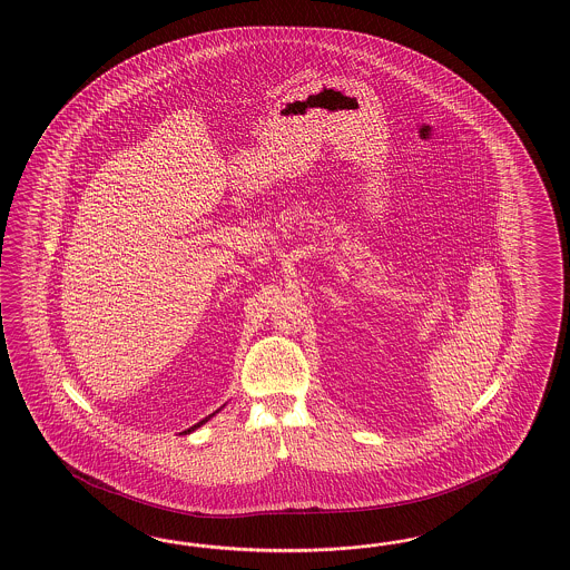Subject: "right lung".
I'll return each instance as SVG.
<instances>
[{"label": "right lung", "mask_w": 570, "mask_h": 570, "mask_svg": "<svg viewBox=\"0 0 570 570\" xmlns=\"http://www.w3.org/2000/svg\"><path fill=\"white\" fill-rule=\"evenodd\" d=\"M207 419H209V416H207ZM207 419H203V421H199V423H197V425H193V428H190V430H186L185 433H190V431L197 430V428H200V425H203V423H205V421H207Z\"/></svg>", "instance_id": "right-lung-1"}]
</instances>
